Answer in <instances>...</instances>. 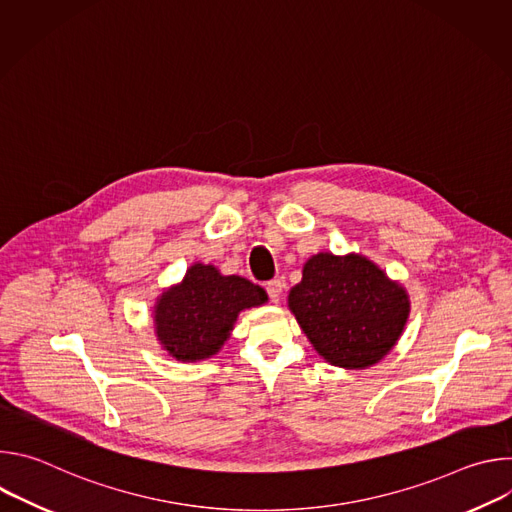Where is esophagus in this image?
<instances>
[{
    "label": "esophagus",
    "instance_id": "34e87169",
    "mask_svg": "<svg viewBox=\"0 0 512 512\" xmlns=\"http://www.w3.org/2000/svg\"><path fill=\"white\" fill-rule=\"evenodd\" d=\"M265 289H267V294H269V300H271L273 304H279L281 294H283V281H281V279H273V281H269V283L265 285Z\"/></svg>",
    "mask_w": 512,
    "mask_h": 512
}]
</instances>
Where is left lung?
Listing matches in <instances>:
<instances>
[{
	"label": "left lung",
	"mask_w": 512,
	"mask_h": 512,
	"mask_svg": "<svg viewBox=\"0 0 512 512\" xmlns=\"http://www.w3.org/2000/svg\"><path fill=\"white\" fill-rule=\"evenodd\" d=\"M287 306L316 352L340 369H367L385 358L411 310L405 287L356 253L312 255Z\"/></svg>",
	"instance_id": "8db88e82"
}]
</instances>
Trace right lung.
<instances>
[{
  "label": "right lung",
  "instance_id": "1",
  "mask_svg": "<svg viewBox=\"0 0 512 512\" xmlns=\"http://www.w3.org/2000/svg\"><path fill=\"white\" fill-rule=\"evenodd\" d=\"M265 302L261 285L239 275H221L214 265L194 263L178 285L158 298L156 336L176 360H204L223 348L243 310Z\"/></svg>",
  "mask_w": 512,
  "mask_h": 512
}]
</instances>
